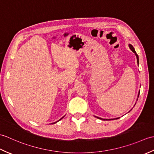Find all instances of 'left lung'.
<instances>
[{"mask_svg":"<svg viewBox=\"0 0 154 154\" xmlns=\"http://www.w3.org/2000/svg\"><path fill=\"white\" fill-rule=\"evenodd\" d=\"M129 48H130V50H131L133 52H134V53L135 54H136V57H137V62H138V64L139 63V60H138V54H136V51H135V50H134V48H133V46H132V45H130V44H129ZM138 95H139V94H138ZM98 118V119H101V120H103L102 119H101V118H99V117H97ZM104 120V119H103ZM104 120H105V119H104Z\"/></svg>","mask_w":154,"mask_h":154,"instance_id":"obj_1","label":"left lung"}]
</instances>
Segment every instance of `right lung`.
<instances>
[{
    "label": "right lung",
    "instance_id": "1",
    "mask_svg": "<svg viewBox=\"0 0 154 154\" xmlns=\"http://www.w3.org/2000/svg\"><path fill=\"white\" fill-rule=\"evenodd\" d=\"M61 119H60V120H61ZM54 123H55V122H54Z\"/></svg>",
    "mask_w": 154,
    "mask_h": 154
}]
</instances>
